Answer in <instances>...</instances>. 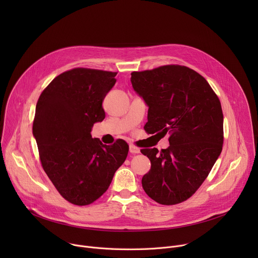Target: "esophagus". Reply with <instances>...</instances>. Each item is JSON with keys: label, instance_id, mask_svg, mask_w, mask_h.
I'll return each mask as SVG.
<instances>
[{"label": "esophagus", "instance_id": "1", "mask_svg": "<svg viewBox=\"0 0 258 258\" xmlns=\"http://www.w3.org/2000/svg\"><path fill=\"white\" fill-rule=\"evenodd\" d=\"M130 152H131L132 154H139L141 151H140V149L138 148V147H136V146H134V145H131V146H130Z\"/></svg>", "mask_w": 258, "mask_h": 258}]
</instances>
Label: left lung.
Listing matches in <instances>:
<instances>
[{"label": "left lung", "mask_w": 258, "mask_h": 258, "mask_svg": "<svg viewBox=\"0 0 258 258\" xmlns=\"http://www.w3.org/2000/svg\"><path fill=\"white\" fill-rule=\"evenodd\" d=\"M131 76L135 92L149 107L145 131L170 135L169 147L160 153L141 150L151 161L143 189L160 204L180 203L198 190L222 152V105L206 80L186 66L165 65Z\"/></svg>", "instance_id": "obj_1"}]
</instances>
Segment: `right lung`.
I'll use <instances>...</instances> for the list:
<instances>
[{
  "mask_svg": "<svg viewBox=\"0 0 258 258\" xmlns=\"http://www.w3.org/2000/svg\"><path fill=\"white\" fill-rule=\"evenodd\" d=\"M115 76L88 68L65 71L36 103L32 135L43 168L72 204L88 205L100 198L127 156L124 141L106 146L91 135L94 123L105 118L102 102L114 87Z\"/></svg>",
  "mask_w": 258,
  "mask_h": 258,
  "instance_id": "obj_1",
  "label": "right lung"
}]
</instances>
